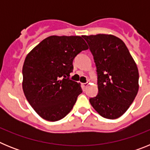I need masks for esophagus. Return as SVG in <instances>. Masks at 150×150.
<instances>
[{
  "instance_id": "esophagus-1",
  "label": "esophagus",
  "mask_w": 150,
  "mask_h": 150,
  "mask_svg": "<svg viewBox=\"0 0 150 150\" xmlns=\"http://www.w3.org/2000/svg\"><path fill=\"white\" fill-rule=\"evenodd\" d=\"M88 86V83H82V86L83 87V88H86L87 86Z\"/></svg>"
}]
</instances>
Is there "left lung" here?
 Segmentation results:
<instances>
[{
	"label": "left lung",
	"instance_id": "8db88e82",
	"mask_svg": "<svg viewBox=\"0 0 150 150\" xmlns=\"http://www.w3.org/2000/svg\"><path fill=\"white\" fill-rule=\"evenodd\" d=\"M94 56L98 94L89 99L102 117L115 120L133 103L139 89L137 64L125 43L112 34L83 35Z\"/></svg>",
	"mask_w": 150,
	"mask_h": 150
}]
</instances>
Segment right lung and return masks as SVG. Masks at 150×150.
Segmentation results:
<instances>
[{
    "mask_svg": "<svg viewBox=\"0 0 150 150\" xmlns=\"http://www.w3.org/2000/svg\"><path fill=\"white\" fill-rule=\"evenodd\" d=\"M80 36H50L26 56L22 67V88L30 105L43 120L55 122L73 109L82 93L80 83L67 79L73 61L88 50Z\"/></svg>",
    "mask_w": 150,
    "mask_h": 150,
    "instance_id": "1",
    "label": "right lung"
}]
</instances>
